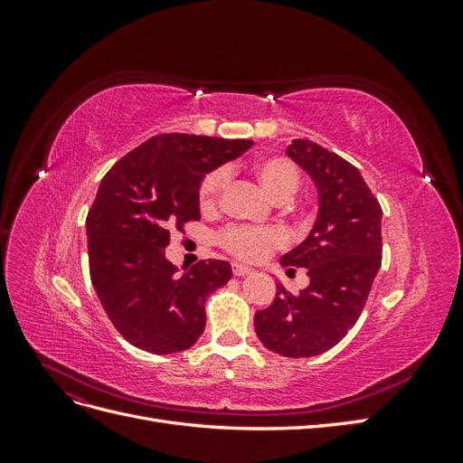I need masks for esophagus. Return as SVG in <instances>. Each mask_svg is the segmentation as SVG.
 <instances>
[{
    "instance_id": "esophagus-1",
    "label": "esophagus",
    "mask_w": 463,
    "mask_h": 463,
    "mask_svg": "<svg viewBox=\"0 0 463 463\" xmlns=\"http://www.w3.org/2000/svg\"><path fill=\"white\" fill-rule=\"evenodd\" d=\"M232 272H233V276H249L250 272H253V269H249V266L233 262L232 264Z\"/></svg>"
}]
</instances>
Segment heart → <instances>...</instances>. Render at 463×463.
<instances>
[{"label": "heart", "mask_w": 463, "mask_h": 463, "mask_svg": "<svg viewBox=\"0 0 463 463\" xmlns=\"http://www.w3.org/2000/svg\"><path fill=\"white\" fill-rule=\"evenodd\" d=\"M253 172L264 191L278 203L288 201L299 187V172L296 164L282 156H266L255 162ZM228 181V172L223 167L204 175L199 187V204L204 213L218 206L220 194ZM222 247L237 259L260 260L270 255L274 249L286 245V233L278 228H245L232 226L220 235Z\"/></svg>", "instance_id": "heart-1"}]
</instances>
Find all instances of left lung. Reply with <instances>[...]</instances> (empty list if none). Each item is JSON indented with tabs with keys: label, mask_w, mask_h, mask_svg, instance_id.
Returning <instances> with one entry per match:
<instances>
[{
	"label": "left lung",
	"mask_w": 463,
	"mask_h": 463,
	"mask_svg": "<svg viewBox=\"0 0 463 463\" xmlns=\"http://www.w3.org/2000/svg\"><path fill=\"white\" fill-rule=\"evenodd\" d=\"M286 154L317 185L318 216L279 262L288 272L307 269L311 282L299 296L278 284L272 305L255 313V330L266 349L301 359L328 352L361 317L383 262V208L357 167L335 152L296 138Z\"/></svg>",
	"instance_id": "1"
}]
</instances>
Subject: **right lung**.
I'll return each mask as SVG.
<instances>
[{
  "label": "right lung",
  "mask_w": 463,
  "mask_h": 463,
  "mask_svg": "<svg viewBox=\"0 0 463 463\" xmlns=\"http://www.w3.org/2000/svg\"><path fill=\"white\" fill-rule=\"evenodd\" d=\"M245 138L164 133L111 165L87 216L90 279L108 318L131 345L165 355L189 349L206 325L204 303L226 286V260L184 274L165 259L170 232L201 220L206 174L250 148Z\"/></svg>",
  "instance_id": "add662e5"
}]
</instances>
